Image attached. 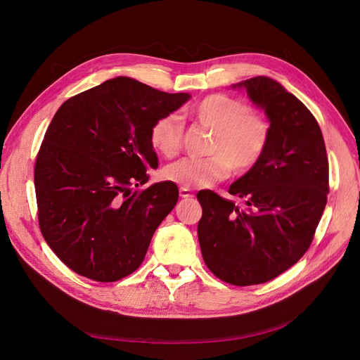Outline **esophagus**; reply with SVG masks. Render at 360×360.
Listing matches in <instances>:
<instances>
[{
    "instance_id": "34e87169",
    "label": "esophagus",
    "mask_w": 360,
    "mask_h": 360,
    "mask_svg": "<svg viewBox=\"0 0 360 360\" xmlns=\"http://www.w3.org/2000/svg\"><path fill=\"white\" fill-rule=\"evenodd\" d=\"M179 195L181 198H191L194 197V193L190 190V188H179Z\"/></svg>"
}]
</instances>
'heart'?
Listing matches in <instances>:
<instances>
[{
  "label": "heart",
  "mask_w": 360,
  "mask_h": 360,
  "mask_svg": "<svg viewBox=\"0 0 360 360\" xmlns=\"http://www.w3.org/2000/svg\"><path fill=\"white\" fill-rule=\"evenodd\" d=\"M193 118L213 129L207 158H184L163 169V178L184 188L210 185L233 169L248 172L266 153L271 139V125L262 113L247 102L214 93L201 99L193 109ZM184 127L178 117H160L150 128V144L165 158H174L181 148Z\"/></svg>",
  "instance_id": "obj_1"
}]
</instances>
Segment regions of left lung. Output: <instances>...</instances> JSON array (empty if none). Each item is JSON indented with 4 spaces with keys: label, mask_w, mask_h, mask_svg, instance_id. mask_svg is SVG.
<instances>
[{
    "label": "left lung",
    "mask_w": 360,
    "mask_h": 360,
    "mask_svg": "<svg viewBox=\"0 0 360 360\" xmlns=\"http://www.w3.org/2000/svg\"><path fill=\"white\" fill-rule=\"evenodd\" d=\"M236 86L266 110L271 139L261 160L229 188L247 201L243 207L212 191L197 194V232L216 277L252 286L289 270L311 247L330 191L328 158L315 117L281 84L254 77Z\"/></svg>",
    "instance_id": "1"
}]
</instances>
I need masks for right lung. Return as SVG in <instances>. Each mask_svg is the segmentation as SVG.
<instances>
[{
    "label": "right lung",
    "instance_id": "1",
    "mask_svg": "<svg viewBox=\"0 0 360 360\" xmlns=\"http://www.w3.org/2000/svg\"><path fill=\"white\" fill-rule=\"evenodd\" d=\"M190 94L117 77L56 110L34 163L41 232L68 269L94 281L134 273L179 191L159 182L143 191L159 162L148 132Z\"/></svg>",
    "mask_w": 360,
    "mask_h": 360
}]
</instances>
